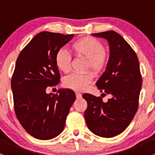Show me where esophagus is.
<instances>
[{
    "mask_svg": "<svg viewBox=\"0 0 155 155\" xmlns=\"http://www.w3.org/2000/svg\"><path fill=\"white\" fill-rule=\"evenodd\" d=\"M76 97L77 99H80L82 97V94L79 93V92H76Z\"/></svg>",
    "mask_w": 155,
    "mask_h": 155,
    "instance_id": "1",
    "label": "esophagus"
}]
</instances>
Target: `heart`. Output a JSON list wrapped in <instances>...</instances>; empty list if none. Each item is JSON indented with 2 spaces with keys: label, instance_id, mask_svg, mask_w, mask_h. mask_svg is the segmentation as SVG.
<instances>
[{
  "label": "heart",
  "instance_id": "obj_1",
  "mask_svg": "<svg viewBox=\"0 0 155 155\" xmlns=\"http://www.w3.org/2000/svg\"><path fill=\"white\" fill-rule=\"evenodd\" d=\"M71 50L77 57L86 59L85 70H91L95 74L104 71L108 62V54L104 45L94 37H85L76 40L71 45ZM72 58L64 48H60L55 54V64L58 69L63 73H68L71 68ZM94 76L91 72L73 73L66 76L63 81L65 87L74 91H83L91 84Z\"/></svg>",
  "mask_w": 155,
  "mask_h": 155
}]
</instances>
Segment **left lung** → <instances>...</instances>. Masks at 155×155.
<instances>
[{
	"label": "left lung",
	"mask_w": 155,
	"mask_h": 155,
	"mask_svg": "<svg viewBox=\"0 0 155 155\" xmlns=\"http://www.w3.org/2000/svg\"><path fill=\"white\" fill-rule=\"evenodd\" d=\"M92 35L109 42V61L96 85L101 92L104 90V94H110L112 98L105 103L101 97L84 94L82 97L87 103L85 118L93 134L110 138L127 127L138 109L142 87L140 63L134 50L115 31Z\"/></svg>",
	"instance_id": "obj_1"
}]
</instances>
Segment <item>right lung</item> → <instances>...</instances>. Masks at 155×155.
<instances>
[{"label":"right lung","instance_id":"obj_1","mask_svg":"<svg viewBox=\"0 0 155 155\" xmlns=\"http://www.w3.org/2000/svg\"><path fill=\"white\" fill-rule=\"evenodd\" d=\"M43 31L20 52L11 80L14 110L24 129L38 140H51L64 128L76 94L71 89L47 94L46 87L60 82L55 54L73 37Z\"/></svg>","mask_w":155,"mask_h":155}]
</instances>
